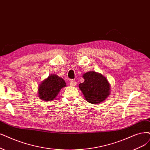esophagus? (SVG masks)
<instances>
[{"label": "esophagus", "instance_id": "esophagus-1", "mask_svg": "<svg viewBox=\"0 0 150 150\" xmlns=\"http://www.w3.org/2000/svg\"><path fill=\"white\" fill-rule=\"evenodd\" d=\"M70 85L71 86H75L76 85V82L74 80H71L70 81Z\"/></svg>", "mask_w": 150, "mask_h": 150}]
</instances>
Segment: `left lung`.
Wrapping results in <instances>:
<instances>
[{"mask_svg":"<svg viewBox=\"0 0 150 150\" xmlns=\"http://www.w3.org/2000/svg\"><path fill=\"white\" fill-rule=\"evenodd\" d=\"M85 81L79 84V88L88 102L96 104L104 101L110 94L109 83L102 74L94 71L83 75Z\"/></svg>","mask_w":150,"mask_h":150,"instance_id":"obj_1","label":"left lung"}]
</instances>
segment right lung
<instances>
[{
  "mask_svg": "<svg viewBox=\"0 0 150 150\" xmlns=\"http://www.w3.org/2000/svg\"><path fill=\"white\" fill-rule=\"evenodd\" d=\"M66 86L64 80L57 75L52 74L43 80L38 87V96L41 99L51 101L56 97L60 90Z\"/></svg>",
  "mask_w": 150,
  "mask_h": 150,
  "instance_id": "right-lung-1",
  "label": "right lung"
}]
</instances>
